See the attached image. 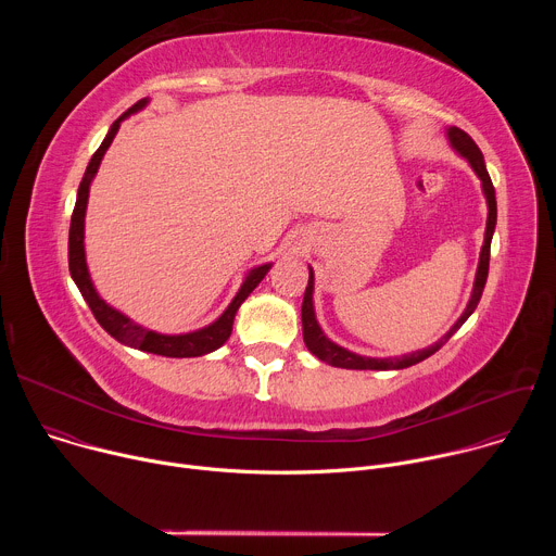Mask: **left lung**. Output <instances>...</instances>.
<instances>
[{
  "mask_svg": "<svg viewBox=\"0 0 556 556\" xmlns=\"http://www.w3.org/2000/svg\"><path fill=\"white\" fill-rule=\"evenodd\" d=\"M446 138H448V144L453 147V151H457L464 161L470 165V169L475 172V176L480 178L482 182V191H484V198H486V204H489V217H486V232H484V244H482V253H480V264H478V273H475V281H472V292H470V299L464 307V312L459 314V319L451 326V330L440 339L435 341L433 345L425 348V350H418V352H412V354H403V356H389V358H371V356H361L356 352H350L341 345H337L334 341H330L326 337V332L321 330L319 321H316V314H314V301H312V294H314V270H309V279H307V288H305V294H303V305H301V324H303V341H305V348L328 365L332 367H343V369H405V367H412L425 358H429L431 354H435L462 326L464 321L468 319V316L475 312V307H478L480 299H482V292H484V286H486V277H489V260H491V242H493V232H495V224H497V200H495V187L491 182V176L486 172V165H484V155L480 151V147L475 144V140L462 131L459 127H446Z\"/></svg>",
  "mask_w": 556,
  "mask_h": 556,
  "instance_id": "left-lung-1",
  "label": "left lung"
}]
</instances>
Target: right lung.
Segmentation results:
<instances>
[{"label":"right lung","mask_w":556,"mask_h":556,"mask_svg":"<svg viewBox=\"0 0 556 556\" xmlns=\"http://www.w3.org/2000/svg\"><path fill=\"white\" fill-rule=\"evenodd\" d=\"M149 105V99H140L136 105H131L123 116H118L108 136L103 138L101 147L94 151L92 161L84 174L81 185H78V193H76V204H74V213H72V222H70V240H67V262H70V275L76 283V288L81 290L84 299L88 301L92 314L97 316V321L101 324V328L114 337L118 343L140 350V352H149V354H157V356H169V358H191V356H204L217 348H222L230 332H232V321L235 314L240 309V305L247 301V296L260 286V281L268 275V270L273 268V264H262L255 266L247 273L240 290L232 296V301L228 303V307L217 316V319L200 330L193 332H185V334H163L149 330L136 321H131L127 314H123L121 309L112 307L105 299H101L99 290L94 288V281L90 277V268H88V260H86V211H88V198H90V187L92 180L101 167V161L105 151L110 149L114 136L121 129V123L125 118H129L131 114L144 110Z\"/></svg>","instance_id":"1"}]
</instances>
